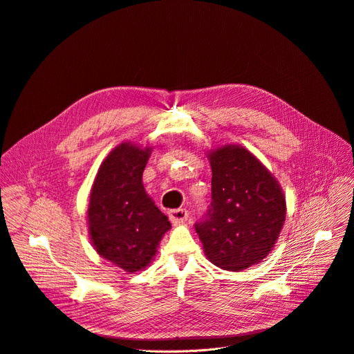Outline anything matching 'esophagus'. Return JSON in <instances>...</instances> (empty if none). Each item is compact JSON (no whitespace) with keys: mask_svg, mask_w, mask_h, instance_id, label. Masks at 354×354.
Segmentation results:
<instances>
[{"mask_svg":"<svg viewBox=\"0 0 354 354\" xmlns=\"http://www.w3.org/2000/svg\"><path fill=\"white\" fill-rule=\"evenodd\" d=\"M169 217H170V221H171V223L180 224V223H184L187 218H189V212H187L185 209L171 210V212L169 213Z\"/></svg>","mask_w":354,"mask_h":354,"instance_id":"obj_1","label":"esophagus"}]
</instances>
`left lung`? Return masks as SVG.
<instances>
[{"mask_svg":"<svg viewBox=\"0 0 354 354\" xmlns=\"http://www.w3.org/2000/svg\"><path fill=\"white\" fill-rule=\"evenodd\" d=\"M209 160L212 204L196 232L207 259L240 272L272 252L286 220V198L279 181L244 147L223 145Z\"/></svg>","mask_w":354,"mask_h":354,"instance_id":"8db88e82","label":"left lung"}]
</instances>
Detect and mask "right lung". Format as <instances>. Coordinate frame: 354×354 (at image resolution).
<instances>
[{"mask_svg":"<svg viewBox=\"0 0 354 354\" xmlns=\"http://www.w3.org/2000/svg\"><path fill=\"white\" fill-rule=\"evenodd\" d=\"M151 150L117 145L100 165L90 194L87 220L95 252L127 273L150 264L171 227L142 185Z\"/></svg>","mask_w":354,"mask_h":354,"instance_id":"1","label":"right lung"}]
</instances>
